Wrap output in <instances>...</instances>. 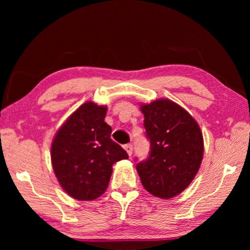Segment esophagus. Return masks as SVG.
<instances>
[{
  "mask_svg": "<svg viewBox=\"0 0 250 250\" xmlns=\"http://www.w3.org/2000/svg\"><path fill=\"white\" fill-rule=\"evenodd\" d=\"M125 150L126 151V153H128L129 156L132 155V151H133L132 145H125Z\"/></svg>",
  "mask_w": 250,
  "mask_h": 250,
  "instance_id": "esophagus-1",
  "label": "esophagus"
}]
</instances>
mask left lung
<instances>
[{"mask_svg": "<svg viewBox=\"0 0 250 250\" xmlns=\"http://www.w3.org/2000/svg\"><path fill=\"white\" fill-rule=\"evenodd\" d=\"M141 111L150 153L137 164L138 174L147 192L167 200L195 177L204 152L203 135L193 117L168 99L142 104Z\"/></svg>", "mask_w": 250, "mask_h": 250, "instance_id": "8db88e82", "label": "left lung"}]
</instances>
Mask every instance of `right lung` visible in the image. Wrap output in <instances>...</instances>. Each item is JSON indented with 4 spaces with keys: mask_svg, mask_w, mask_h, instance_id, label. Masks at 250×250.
Here are the masks:
<instances>
[{
    "mask_svg": "<svg viewBox=\"0 0 250 250\" xmlns=\"http://www.w3.org/2000/svg\"><path fill=\"white\" fill-rule=\"evenodd\" d=\"M107 107L84 103L57 131L52 143V164L59 184L79 201L103 195L112 166L128 153L111 140V126L104 122Z\"/></svg>",
    "mask_w": 250,
    "mask_h": 250,
    "instance_id": "right-lung-1",
    "label": "right lung"
}]
</instances>
